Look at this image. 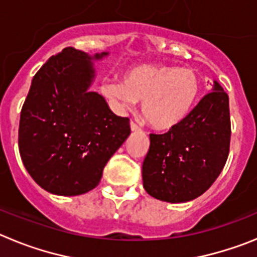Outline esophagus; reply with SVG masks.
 <instances>
[{"label": "esophagus", "mask_w": 257, "mask_h": 257, "mask_svg": "<svg viewBox=\"0 0 257 257\" xmlns=\"http://www.w3.org/2000/svg\"><path fill=\"white\" fill-rule=\"evenodd\" d=\"M130 127H131V130L133 131H139L140 130V126L138 123H135L134 121L130 122Z\"/></svg>", "instance_id": "1"}]
</instances>
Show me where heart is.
I'll return each instance as SVG.
<instances>
[{"mask_svg":"<svg viewBox=\"0 0 257 257\" xmlns=\"http://www.w3.org/2000/svg\"><path fill=\"white\" fill-rule=\"evenodd\" d=\"M201 82L196 70L170 65H142L127 70L123 81L108 82L101 92L121 108L143 101L142 112L157 130H170L189 114Z\"/></svg>","mask_w":257,"mask_h":257,"instance_id":"heart-1","label":"heart"}]
</instances>
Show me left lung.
I'll list each match as a JSON object with an SVG mask.
<instances>
[{
	"mask_svg": "<svg viewBox=\"0 0 257 257\" xmlns=\"http://www.w3.org/2000/svg\"><path fill=\"white\" fill-rule=\"evenodd\" d=\"M229 97L213 81L178 126L165 134H151L143 162V185L160 201L183 203L206 192L228 160L230 147Z\"/></svg>",
	"mask_w": 257,
	"mask_h": 257,
	"instance_id": "left-lung-1",
	"label": "left lung"
}]
</instances>
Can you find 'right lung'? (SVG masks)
I'll list each match as a JSON object with an SVG mask.
<instances>
[{
	"label": "right lung",
	"instance_id": "right-lung-1",
	"mask_svg": "<svg viewBox=\"0 0 257 257\" xmlns=\"http://www.w3.org/2000/svg\"><path fill=\"white\" fill-rule=\"evenodd\" d=\"M90 56L65 47L32 79L19 123V152L32 179L56 196H79L97 187L109 158L128 138L130 119L90 91Z\"/></svg>",
	"mask_w": 257,
	"mask_h": 257
}]
</instances>
